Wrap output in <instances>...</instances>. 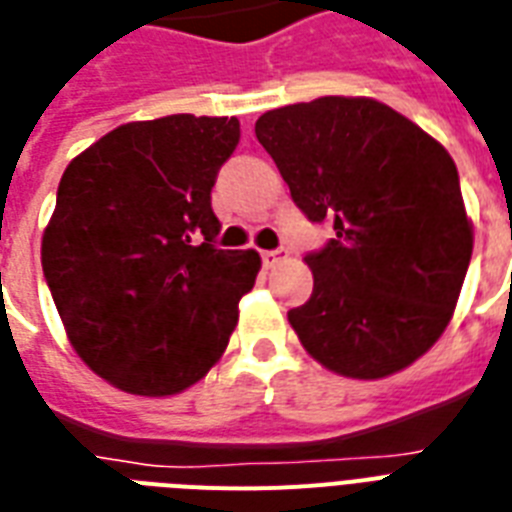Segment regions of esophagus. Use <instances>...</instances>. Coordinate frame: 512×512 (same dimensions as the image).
Segmentation results:
<instances>
[{
	"instance_id": "1",
	"label": "esophagus",
	"mask_w": 512,
	"mask_h": 512,
	"mask_svg": "<svg viewBox=\"0 0 512 512\" xmlns=\"http://www.w3.org/2000/svg\"><path fill=\"white\" fill-rule=\"evenodd\" d=\"M285 259H288V253H285V251H264V253H261V261H264V267H267V269H275L277 264H282Z\"/></svg>"
}]
</instances>
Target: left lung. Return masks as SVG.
I'll use <instances>...</instances> for the list:
<instances>
[{
    "label": "left lung",
    "mask_w": 512,
    "mask_h": 512,
    "mask_svg": "<svg viewBox=\"0 0 512 512\" xmlns=\"http://www.w3.org/2000/svg\"><path fill=\"white\" fill-rule=\"evenodd\" d=\"M256 137L290 198L335 237L306 264L298 341L343 378L410 367L455 314L473 253L457 166L439 140L372 97H317L267 110Z\"/></svg>",
    "instance_id": "left-lung-1"
}]
</instances>
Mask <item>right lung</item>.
Wrapping results in <instances>:
<instances>
[{"instance_id":"add662e5","label":"right lung","mask_w":512,"mask_h":512,"mask_svg":"<svg viewBox=\"0 0 512 512\" xmlns=\"http://www.w3.org/2000/svg\"><path fill=\"white\" fill-rule=\"evenodd\" d=\"M235 116L129 121L68 163L42 269L84 365L134 396H174L222 359L261 256L219 251L211 187Z\"/></svg>"}]
</instances>
